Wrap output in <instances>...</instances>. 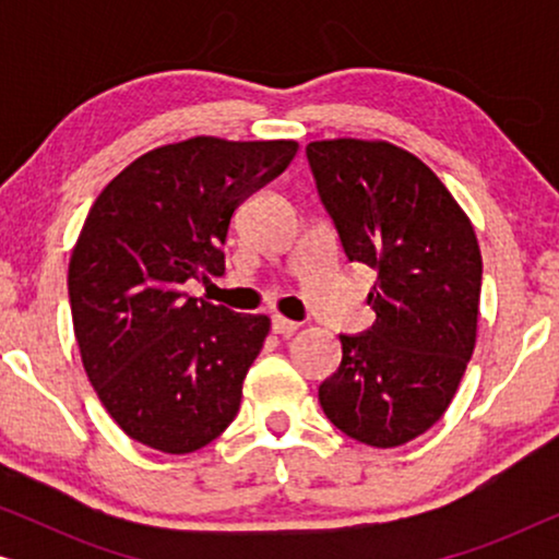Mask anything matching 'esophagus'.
<instances>
[{
  "instance_id": "obj_1",
  "label": "esophagus",
  "mask_w": 559,
  "mask_h": 559,
  "mask_svg": "<svg viewBox=\"0 0 559 559\" xmlns=\"http://www.w3.org/2000/svg\"><path fill=\"white\" fill-rule=\"evenodd\" d=\"M297 328H300V323H295V320H289V318H282V316L272 318V331L277 335H293Z\"/></svg>"
}]
</instances>
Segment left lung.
Instances as JSON below:
<instances>
[{
    "label": "left lung",
    "mask_w": 559,
    "mask_h": 559,
    "mask_svg": "<svg viewBox=\"0 0 559 559\" xmlns=\"http://www.w3.org/2000/svg\"><path fill=\"white\" fill-rule=\"evenodd\" d=\"M308 159L346 257L377 272V320L341 335L320 407L348 438L400 448L445 415L476 348V231L438 175L392 142L318 140Z\"/></svg>",
    "instance_id": "obj_1"
}]
</instances>
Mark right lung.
Here are the masks:
<instances>
[{
	"mask_svg": "<svg viewBox=\"0 0 559 559\" xmlns=\"http://www.w3.org/2000/svg\"><path fill=\"white\" fill-rule=\"evenodd\" d=\"M297 147L205 134L163 144L91 205L68 264L73 333L98 400L142 445L186 455L234 423L272 323L195 300L182 285L224 274L234 211Z\"/></svg>",
	"mask_w": 559,
	"mask_h": 559,
	"instance_id": "obj_1",
	"label": "right lung"
}]
</instances>
